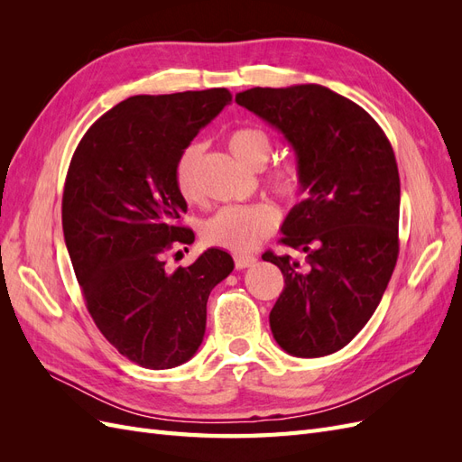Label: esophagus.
Listing matches in <instances>:
<instances>
[{
    "instance_id": "esophagus-1",
    "label": "esophagus",
    "mask_w": 462,
    "mask_h": 462,
    "mask_svg": "<svg viewBox=\"0 0 462 462\" xmlns=\"http://www.w3.org/2000/svg\"><path fill=\"white\" fill-rule=\"evenodd\" d=\"M256 263V256H250V254H236L235 256V268L236 270H245L250 268V265Z\"/></svg>"
}]
</instances>
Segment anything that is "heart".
<instances>
[{
	"label": "heart",
	"mask_w": 462,
	"mask_h": 462,
	"mask_svg": "<svg viewBox=\"0 0 462 462\" xmlns=\"http://www.w3.org/2000/svg\"><path fill=\"white\" fill-rule=\"evenodd\" d=\"M227 144L233 156L253 170L263 167L272 153L270 136L254 127L233 131ZM200 153L202 146L199 143H190L180 150L173 165V185L179 197L187 202L199 199ZM268 180L272 190L285 202H295L302 197L304 175L295 162L275 165ZM277 221L279 212L272 202L226 206L202 221L200 236L206 245L233 250V253H246L275 229Z\"/></svg>",
	"instance_id": "b5f03b06"
}]
</instances>
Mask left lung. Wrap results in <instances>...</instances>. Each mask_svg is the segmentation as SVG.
<instances>
[{
    "mask_svg": "<svg viewBox=\"0 0 462 462\" xmlns=\"http://www.w3.org/2000/svg\"><path fill=\"white\" fill-rule=\"evenodd\" d=\"M235 102L283 134L304 175L306 199L287 214L282 243L306 253V263L262 254L285 277L270 312L273 339L292 356L331 355L366 326L395 270L393 148L370 114L326 87H256Z\"/></svg>",
    "mask_w": 462,
    "mask_h": 462,
    "instance_id": "obj_1",
    "label": "left lung"
}]
</instances>
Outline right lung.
<instances>
[{"label": "right lung", "mask_w": 462, "mask_h": 462, "mask_svg": "<svg viewBox=\"0 0 462 462\" xmlns=\"http://www.w3.org/2000/svg\"><path fill=\"white\" fill-rule=\"evenodd\" d=\"M231 102L227 88L131 96L79 143L63 190L65 245L94 324L134 365L167 370L194 356L206 302L233 272L208 248L170 272L163 254L194 243L179 227L187 202L173 185L175 160Z\"/></svg>", "instance_id": "obj_1"}]
</instances>
